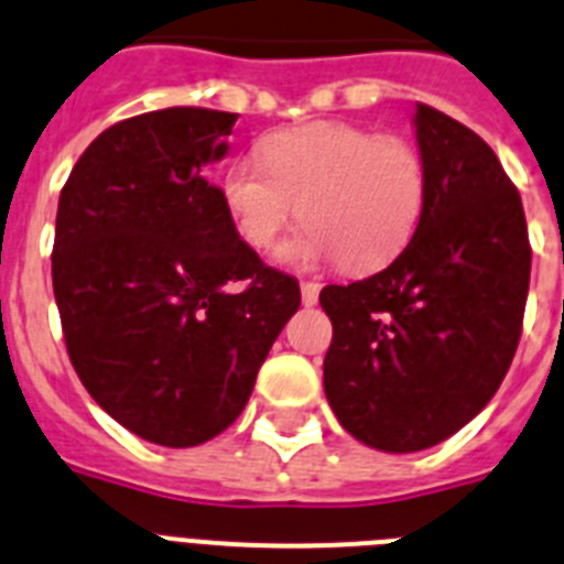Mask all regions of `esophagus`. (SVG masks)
Returning a JSON list of instances; mask_svg holds the SVG:
<instances>
[{"instance_id":"esophagus-1","label":"esophagus","mask_w":564,"mask_h":564,"mask_svg":"<svg viewBox=\"0 0 564 564\" xmlns=\"http://www.w3.org/2000/svg\"><path fill=\"white\" fill-rule=\"evenodd\" d=\"M301 297H303V306H315L317 297H321V283L303 281L301 283Z\"/></svg>"}]
</instances>
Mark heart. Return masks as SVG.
Here are the masks:
<instances>
[{
  "label": "heart",
  "mask_w": 564,
  "mask_h": 564,
  "mask_svg": "<svg viewBox=\"0 0 564 564\" xmlns=\"http://www.w3.org/2000/svg\"><path fill=\"white\" fill-rule=\"evenodd\" d=\"M261 159L235 161L221 198L254 249L272 247L297 213L310 221L281 247L283 263L337 258L349 272H371L394 261L417 229L425 164L411 141L317 121L263 139Z\"/></svg>",
  "instance_id": "1"
}]
</instances>
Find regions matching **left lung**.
Instances as JSON below:
<instances>
[{
  "label": "left lung",
  "instance_id": "left-lung-1",
  "mask_svg": "<svg viewBox=\"0 0 564 564\" xmlns=\"http://www.w3.org/2000/svg\"><path fill=\"white\" fill-rule=\"evenodd\" d=\"M425 204L409 247L377 275L326 286L323 389L360 443L423 452L471 423L517 351L531 281L522 198L491 147L414 107Z\"/></svg>",
  "mask_w": 564,
  "mask_h": 564
}]
</instances>
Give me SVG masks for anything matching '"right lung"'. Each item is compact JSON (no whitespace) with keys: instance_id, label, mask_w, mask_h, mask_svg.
<instances>
[{"instance_id":"right-lung-1","label":"right lung","mask_w":564,"mask_h":564,"mask_svg":"<svg viewBox=\"0 0 564 564\" xmlns=\"http://www.w3.org/2000/svg\"><path fill=\"white\" fill-rule=\"evenodd\" d=\"M235 119L166 107L119 121L58 195L53 295L73 369L116 423L166 448L238 420L301 306L295 278L241 241L209 181Z\"/></svg>"}]
</instances>
